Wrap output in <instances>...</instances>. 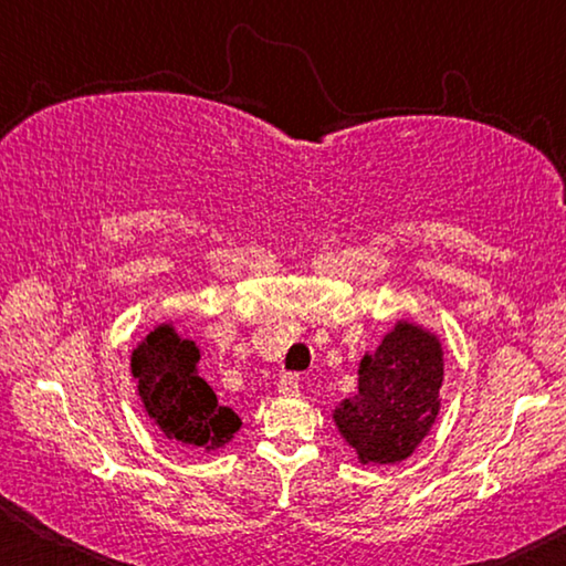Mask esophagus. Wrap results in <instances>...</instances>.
<instances>
[{
  "label": "esophagus",
  "mask_w": 566,
  "mask_h": 566,
  "mask_svg": "<svg viewBox=\"0 0 566 566\" xmlns=\"http://www.w3.org/2000/svg\"><path fill=\"white\" fill-rule=\"evenodd\" d=\"M276 389H280L282 395H296V391H300V375L286 371V375H282L280 381H276Z\"/></svg>",
  "instance_id": "obj_1"
}]
</instances>
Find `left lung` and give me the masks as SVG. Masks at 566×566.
<instances>
[{
  "label": "left lung",
  "mask_w": 566,
  "mask_h": 566,
  "mask_svg": "<svg viewBox=\"0 0 566 566\" xmlns=\"http://www.w3.org/2000/svg\"><path fill=\"white\" fill-rule=\"evenodd\" d=\"M442 379L437 337L399 322L375 357L361 359L357 395L334 409V421L359 462L395 464L415 452L437 419Z\"/></svg>",
  "instance_id": "left-lung-1"
}]
</instances>
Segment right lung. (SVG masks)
Instances as JSON below:
<instances>
[{
  "mask_svg": "<svg viewBox=\"0 0 566 566\" xmlns=\"http://www.w3.org/2000/svg\"><path fill=\"white\" fill-rule=\"evenodd\" d=\"M199 349L165 324L132 354V375L147 415L181 447L214 449L242 427L232 409L219 407L214 389L197 371Z\"/></svg>",
  "mask_w": 566,
  "mask_h": 566,
  "instance_id": "1",
  "label": "right lung"
}]
</instances>
